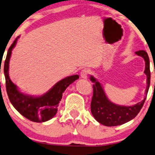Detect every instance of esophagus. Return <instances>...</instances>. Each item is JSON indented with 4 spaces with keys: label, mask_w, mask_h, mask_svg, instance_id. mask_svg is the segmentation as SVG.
<instances>
[{
    "label": "esophagus",
    "mask_w": 155,
    "mask_h": 155,
    "mask_svg": "<svg viewBox=\"0 0 155 155\" xmlns=\"http://www.w3.org/2000/svg\"><path fill=\"white\" fill-rule=\"evenodd\" d=\"M88 70L87 69H84L81 70V77L82 79H87L88 74Z\"/></svg>",
    "instance_id": "34e87169"
}]
</instances>
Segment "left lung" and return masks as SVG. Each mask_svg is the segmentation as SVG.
I'll list each match as a JSON object with an SVG mask.
<instances>
[{
	"mask_svg": "<svg viewBox=\"0 0 155 155\" xmlns=\"http://www.w3.org/2000/svg\"><path fill=\"white\" fill-rule=\"evenodd\" d=\"M135 54L145 59V70L144 72L147 75V86L145 91V98L134 106H119L110 101L105 94L101 84L94 76H91V81L94 83L93 85L94 93L91 104V110L94 118L101 124L106 126H116L124 124L133 120L143 106L150 85V59L145 51L140 50L136 51Z\"/></svg>",
	"mask_w": 155,
	"mask_h": 155,
	"instance_id": "1",
	"label": "left lung"
}]
</instances>
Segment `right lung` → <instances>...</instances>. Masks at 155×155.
Segmentation results:
<instances>
[{
  "mask_svg": "<svg viewBox=\"0 0 155 155\" xmlns=\"http://www.w3.org/2000/svg\"><path fill=\"white\" fill-rule=\"evenodd\" d=\"M8 49L4 63L3 71L5 77V86L9 100L14 108L25 117L33 122L42 123L49 120L56 115L62 94L68 86L79 76L73 75L66 77L55 84L46 94L35 97L22 94L10 79L8 69L12 50L17 43L18 38ZM1 70V69H0Z\"/></svg>",
  "mask_w": 155,
  "mask_h": 155,
  "instance_id": "1",
  "label": "right lung"
}]
</instances>
